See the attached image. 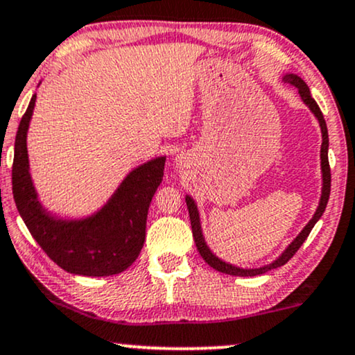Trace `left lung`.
Wrapping results in <instances>:
<instances>
[{
  "mask_svg": "<svg viewBox=\"0 0 355 355\" xmlns=\"http://www.w3.org/2000/svg\"><path fill=\"white\" fill-rule=\"evenodd\" d=\"M282 80H284L285 83H290V85H293V87L298 88V93H300V96H302L303 103L309 107V110H311V113L316 116L318 123H320L321 136H322V144H321L322 188H321L320 205H318L315 214H313V218L309 219V223L303 227V231L300 232V234L295 237L293 241H291V244L288 245V248H286L284 252H282V255H278V257L273 260L272 263H268V266H263V267H257V268H242V267L232 266V263L224 262V260L216 257V255L211 252V249L208 248V245H206V242H205L203 231H201L200 213H198V208H196L195 200H193L190 195H187L185 196V201H187V206H188V213H190L191 232H193V239H195L196 249H198L200 255H201V257H203V260H205L206 263H208L209 267H213L214 270H218V272L227 273V275L254 277V275H260V273H266L268 270H273V268H278V267L285 266V263L288 262V260L293 257L295 254H297V250L302 248V244H303L304 241H306V237L309 236V232H311L313 227H315V224L320 221V218L322 216V213H324V209H326L327 200H329V193H331V168H329V160H327V149H329V137H327L326 121H324V118H322V113H321L320 106H318V103L313 100L311 93H309L308 85L304 83L303 80L298 77V75L286 73Z\"/></svg>",
  "mask_w": 355,
  "mask_h": 355,
  "instance_id": "left-lung-1",
  "label": "left lung"
}]
</instances>
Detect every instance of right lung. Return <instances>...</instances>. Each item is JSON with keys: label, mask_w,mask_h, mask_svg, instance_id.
Instances as JSON below:
<instances>
[{"label": "right lung", "mask_w": 355, "mask_h": 355, "mask_svg": "<svg viewBox=\"0 0 355 355\" xmlns=\"http://www.w3.org/2000/svg\"><path fill=\"white\" fill-rule=\"evenodd\" d=\"M35 95L22 116L15 142L12 196L22 221L49 257L69 273L107 277L124 272L141 254L147 211L164 177L165 157L128 173L107 203L83 219H60L44 208L29 173L28 129Z\"/></svg>", "instance_id": "right-lung-1"}]
</instances>
